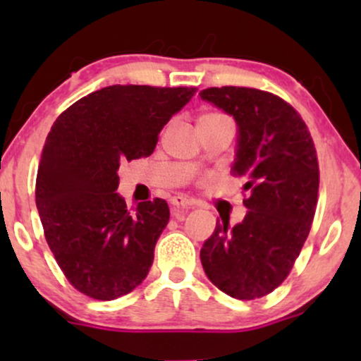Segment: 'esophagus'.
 I'll list each match as a JSON object with an SVG mask.
<instances>
[{"label": "esophagus", "mask_w": 361, "mask_h": 361, "mask_svg": "<svg viewBox=\"0 0 361 361\" xmlns=\"http://www.w3.org/2000/svg\"><path fill=\"white\" fill-rule=\"evenodd\" d=\"M171 204L174 207H182V209H189V207L194 205V204H192V200L185 199V197H182V195L171 197Z\"/></svg>", "instance_id": "1"}]
</instances>
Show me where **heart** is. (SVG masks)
I'll return each mask as SVG.
<instances>
[{"label":"heart","instance_id":"1","mask_svg":"<svg viewBox=\"0 0 361 361\" xmlns=\"http://www.w3.org/2000/svg\"><path fill=\"white\" fill-rule=\"evenodd\" d=\"M216 118H224V115H220V113H205V115H202L199 118V121H204V120H216Z\"/></svg>","mask_w":361,"mask_h":361}]
</instances>
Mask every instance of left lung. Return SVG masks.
Segmentation results:
<instances>
[{
  "instance_id": "obj_1",
  "label": "left lung",
  "mask_w": 361,
  "mask_h": 361,
  "mask_svg": "<svg viewBox=\"0 0 361 361\" xmlns=\"http://www.w3.org/2000/svg\"><path fill=\"white\" fill-rule=\"evenodd\" d=\"M235 118L238 149L231 172L250 190L241 224L216 220L200 250L205 274L235 299L273 293L293 269L312 225L319 162L312 136L298 111L258 88L212 87L200 93Z\"/></svg>"
}]
</instances>
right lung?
Masks as SVG:
<instances>
[{"label": "right lung", "instance_id": "right-lung-1", "mask_svg": "<svg viewBox=\"0 0 361 361\" xmlns=\"http://www.w3.org/2000/svg\"><path fill=\"white\" fill-rule=\"evenodd\" d=\"M195 92L111 85L54 121L37 171L36 205L57 264L88 298H121L149 273L169 207L154 199L131 214L116 194L118 169L121 161L151 156L162 128Z\"/></svg>", "mask_w": 361, "mask_h": 361}]
</instances>
